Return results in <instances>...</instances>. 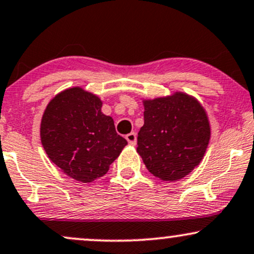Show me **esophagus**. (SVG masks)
Returning <instances> with one entry per match:
<instances>
[{"label": "esophagus", "mask_w": 254, "mask_h": 254, "mask_svg": "<svg viewBox=\"0 0 254 254\" xmlns=\"http://www.w3.org/2000/svg\"><path fill=\"white\" fill-rule=\"evenodd\" d=\"M125 138H127V142H129V144H131V145H135V144H136V142H137V136H136L135 132L127 133V135L125 136Z\"/></svg>", "instance_id": "esophagus-1"}]
</instances>
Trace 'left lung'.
Masks as SVG:
<instances>
[{"mask_svg": "<svg viewBox=\"0 0 254 254\" xmlns=\"http://www.w3.org/2000/svg\"><path fill=\"white\" fill-rule=\"evenodd\" d=\"M144 125L137 152L146 169L163 181H177L200 164L210 138L203 106L183 92L143 100Z\"/></svg>", "mask_w": 254, "mask_h": 254, "instance_id": "8db88e82", "label": "left lung"}]
</instances>
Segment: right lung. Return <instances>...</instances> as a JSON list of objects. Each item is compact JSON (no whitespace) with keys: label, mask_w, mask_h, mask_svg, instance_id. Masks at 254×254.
<instances>
[{"label":"right lung","mask_w":254,"mask_h":254,"mask_svg":"<svg viewBox=\"0 0 254 254\" xmlns=\"http://www.w3.org/2000/svg\"><path fill=\"white\" fill-rule=\"evenodd\" d=\"M102 100L81 87L58 93L40 125L46 154L61 172L88 183L108 173L127 139L116 132L114 119L102 112Z\"/></svg>","instance_id":"right-lung-1"}]
</instances>
